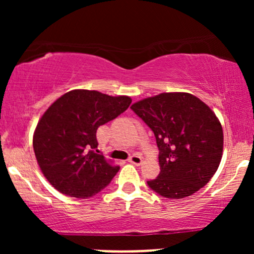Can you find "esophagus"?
Segmentation results:
<instances>
[{"label":"esophagus","mask_w":254,"mask_h":254,"mask_svg":"<svg viewBox=\"0 0 254 254\" xmlns=\"http://www.w3.org/2000/svg\"><path fill=\"white\" fill-rule=\"evenodd\" d=\"M127 161H129L130 164H132V165L139 166L142 164V157L139 155H136V154H133V155H131L129 157V160H127Z\"/></svg>","instance_id":"34e87169"}]
</instances>
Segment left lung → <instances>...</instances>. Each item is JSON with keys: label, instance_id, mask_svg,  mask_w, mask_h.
I'll return each mask as SVG.
<instances>
[{"label": "left lung", "instance_id": "8db88e82", "mask_svg": "<svg viewBox=\"0 0 254 254\" xmlns=\"http://www.w3.org/2000/svg\"><path fill=\"white\" fill-rule=\"evenodd\" d=\"M131 110L155 136L160 173L148 186L160 196L180 199L210 182L223 151V130L208 105L190 93H161Z\"/></svg>", "mask_w": 254, "mask_h": 254}]
</instances>
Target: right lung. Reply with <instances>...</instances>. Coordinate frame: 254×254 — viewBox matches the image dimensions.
<instances>
[{
  "mask_svg": "<svg viewBox=\"0 0 254 254\" xmlns=\"http://www.w3.org/2000/svg\"><path fill=\"white\" fill-rule=\"evenodd\" d=\"M131 104L125 95L74 89L58 98L38 122L33 149L44 177L65 196L89 198L119 171L98 148L97 130L117 118Z\"/></svg>",
  "mask_w": 254,
  "mask_h": 254,
  "instance_id": "1",
  "label": "right lung"
}]
</instances>
